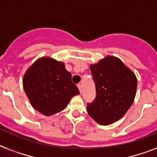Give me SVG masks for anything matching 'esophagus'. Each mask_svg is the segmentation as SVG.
<instances>
[{
	"mask_svg": "<svg viewBox=\"0 0 157 157\" xmlns=\"http://www.w3.org/2000/svg\"><path fill=\"white\" fill-rule=\"evenodd\" d=\"M78 88L79 90L80 93H82V84H78Z\"/></svg>",
	"mask_w": 157,
	"mask_h": 157,
	"instance_id": "obj_1",
	"label": "esophagus"
}]
</instances>
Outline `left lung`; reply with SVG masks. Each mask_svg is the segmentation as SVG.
Segmentation results:
<instances>
[{"label":"left lung","instance_id":"1","mask_svg":"<svg viewBox=\"0 0 157 157\" xmlns=\"http://www.w3.org/2000/svg\"><path fill=\"white\" fill-rule=\"evenodd\" d=\"M96 98L87 103V112L97 123L109 125L124 116L133 104L137 90L135 75L114 56L90 66Z\"/></svg>","mask_w":157,"mask_h":157}]
</instances>
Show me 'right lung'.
<instances>
[{
  "instance_id": "obj_1",
  "label": "right lung",
  "mask_w": 157,
  "mask_h": 157,
  "mask_svg": "<svg viewBox=\"0 0 157 157\" xmlns=\"http://www.w3.org/2000/svg\"><path fill=\"white\" fill-rule=\"evenodd\" d=\"M23 89L32 106L45 116L63 110L71 98L79 94L64 63L51 58H41L25 74Z\"/></svg>"
}]
</instances>
